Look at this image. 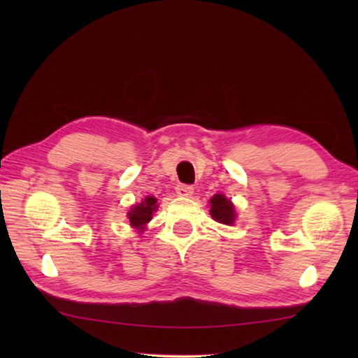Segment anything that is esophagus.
I'll return each mask as SVG.
<instances>
[{"instance_id":"esophagus-1","label":"esophagus","mask_w":358,"mask_h":358,"mask_svg":"<svg viewBox=\"0 0 358 358\" xmlns=\"http://www.w3.org/2000/svg\"><path fill=\"white\" fill-rule=\"evenodd\" d=\"M175 191L180 196H191L194 194V187L191 185H178L175 187Z\"/></svg>"}]
</instances>
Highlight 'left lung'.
Returning a JSON list of instances; mask_svg holds the SVG:
<instances>
[{"label":"left lung","mask_w":358,"mask_h":358,"mask_svg":"<svg viewBox=\"0 0 358 358\" xmlns=\"http://www.w3.org/2000/svg\"><path fill=\"white\" fill-rule=\"evenodd\" d=\"M210 204V217L215 220L218 223H223V224H229L232 226L235 222V208L231 200H227L224 195L222 194H215L212 199L209 200Z\"/></svg>","instance_id":"left-lung-1"}]
</instances>
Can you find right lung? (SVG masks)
<instances>
[{"mask_svg": "<svg viewBox=\"0 0 358 358\" xmlns=\"http://www.w3.org/2000/svg\"><path fill=\"white\" fill-rule=\"evenodd\" d=\"M158 204H157V199L155 196H146L140 204H136L131 210L127 212V218L131 222V226L138 229V232H143L146 229V226L150 220H152V214L157 210Z\"/></svg>", "mask_w": 358, "mask_h": 358, "instance_id": "obj_1", "label": "right lung"}]
</instances>
